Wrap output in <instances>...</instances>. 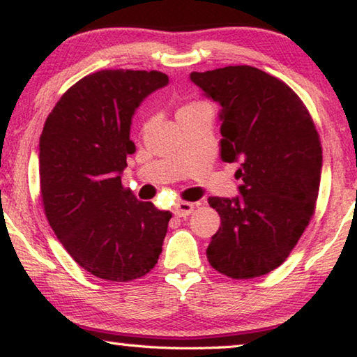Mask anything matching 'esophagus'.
Wrapping results in <instances>:
<instances>
[{"mask_svg":"<svg viewBox=\"0 0 357 357\" xmlns=\"http://www.w3.org/2000/svg\"><path fill=\"white\" fill-rule=\"evenodd\" d=\"M195 208V204L191 202H177L174 206V215L178 218H186Z\"/></svg>","mask_w":357,"mask_h":357,"instance_id":"esophagus-1","label":"esophagus"}]
</instances>
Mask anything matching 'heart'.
<instances>
[{
  "mask_svg": "<svg viewBox=\"0 0 357 357\" xmlns=\"http://www.w3.org/2000/svg\"><path fill=\"white\" fill-rule=\"evenodd\" d=\"M199 106H202V104H190V106H185V107H182L178 110V112H182V110H186V109H192V107H199Z\"/></svg>",
  "mask_w": 357,
  "mask_h": 357,
  "instance_id": "b5f03b06",
  "label": "heart"
}]
</instances>
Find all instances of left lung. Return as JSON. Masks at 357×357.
<instances>
[{
  "instance_id": "8db88e82",
  "label": "left lung",
  "mask_w": 357,
  "mask_h": 357,
  "mask_svg": "<svg viewBox=\"0 0 357 357\" xmlns=\"http://www.w3.org/2000/svg\"><path fill=\"white\" fill-rule=\"evenodd\" d=\"M220 104L221 160L238 162L241 195L208 197L221 226L207 248L213 268L255 278L282 266L314 212L323 150L299 96L253 66L191 73Z\"/></svg>"
}]
</instances>
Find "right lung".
Here are the masks:
<instances>
[{"label": "right lung", "mask_w": 357, "mask_h": 357, "mask_svg": "<svg viewBox=\"0 0 357 357\" xmlns=\"http://www.w3.org/2000/svg\"><path fill=\"white\" fill-rule=\"evenodd\" d=\"M169 84L158 71L106 69L73 85L47 116L39 175L47 220L86 272L131 282L155 267L172 213L139 201L121 185L132 116Z\"/></svg>", "instance_id": "1"}]
</instances>
